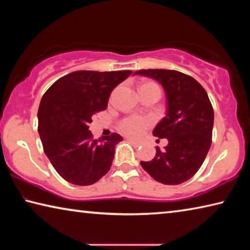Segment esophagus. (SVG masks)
<instances>
[{"label": "esophagus", "instance_id": "34e87169", "mask_svg": "<svg viewBox=\"0 0 250 250\" xmlns=\"http://www.w3.org/2000/svg\"><path fill=\"white\" fill-rule=\"evenodd\" d=\"M129 141L132 143L134 146H141L143 145V142L140 140H134V139H129Z\"/></svg>", "mask_w": 250, "mask_h": 250}]
</instances>
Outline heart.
<instances>
[{
    "mask_svg": "<svg viewBox=\"0 0 250 250\" xmlns=\"http://www.w3.org/2000/svg\"><path fill=\"white\" fill-rule=\"evenodd\" d=\"M146 87H153L158 88L154 83L151 82H141L139 89ZM153 124V120L150 117H140V116H132L128 117L122 120L119 124V129L122 133H125L129 137H140L143 132L149 128V126Z\"/></svg>",
    "mask_w": 250,
    "mask_h": 250,
    "instance_id": "obj_1",
    "label": "heart"
}]
</instances>
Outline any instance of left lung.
Listing matches in <instances>:
<instances>
[{
  "label": "left lung",
  "instance_id": "left-lung-1",
  "mask_svg": "<svg viewBox=\"0 0 250 250\" xmlns=\"http://www.w3.org/2000/svg\"><path fill=\"white\" fill-rule=\"evenodd\" d=\"M140 75L156 80L166 92V117L153 135L167 139V146L141 166L155 181L167 185L184 183L195 174L211 145L214 111L207 92L191 76L176 70L142 69Z\"/></svg>",
  "mask_w": 250,
  "mask_h": 250
}]
</instances>
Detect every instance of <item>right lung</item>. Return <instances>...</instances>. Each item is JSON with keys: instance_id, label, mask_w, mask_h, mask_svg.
<instances>
[{"instance_id": "1", "label": "right lung", "mask_w": 250, "mask_h": 250, "mask_svg": "<svg viewBox=\"0 0 250 250\" xmlns=\"http://www.w3.org/2000/svg\"><path fill=\"white\" fill-rule=\"evenodd\" d=\"M131 70H79L55 82L41 100L39 133L44 152L62 179L90 185L110 170L122 137L112 133L94 140L89 125L96 112L107 108L111 91Z\"/></svg>"}]
</instances>
